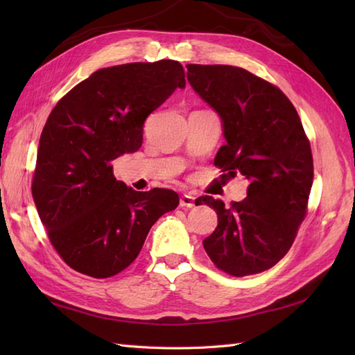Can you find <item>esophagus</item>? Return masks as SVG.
<instances>
[{
  "mask_svg": "<svg viewBox=\"0 0 355 355\" xmlns=\"http://www.w3.org/2000/svg\"><path fill=\"white\" fill-rule=\"evenodd\" d=\"M197 198L193 197V195H191V193H186V195H182V198H180V206L182 207H184V209H192V207H195V201Z\"/></svg>",
  "mask_w": 355,
  "mask_h": 355,
  "instance_id": "1",
  "label": "esophagus"
}]
</instances>
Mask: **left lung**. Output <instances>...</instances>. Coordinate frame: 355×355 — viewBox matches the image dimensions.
<instances>
[{
	"mask_svg": "<svg viewBox=\"0 0 355 355\" xmlns=\"http://www.w3.org/2000/svg\"><path fill=\"white\" fill-rule=\"evenodd\" d=\"M186 69L195 93L221 119L225 145L215 166L250 183L247 197L232 207L209 195L195 200L218 215L202 245L225 273H261L290 250L305 218L314 177L310 141L296 108L270 82L232 65Z\"/></svg>",
	"mask_w": 355,
	"mask_h": 355,
	"instance_id": "left-lung-1",
	"label": "left lung"
}]
</instances>
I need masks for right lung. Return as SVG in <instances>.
<instances>
[{
    "mask_svg": "<svg viewBox=\"0 0 355 355\" xmlns=\"http://www.w3.org/2000/svg\"><path fill=\"white\" fill-rule=\"evenodd\" d=\"M184 87L177 61L108 67L50 112L32 193L50 243L73 270L97 279L120 273L137 258L158 218L178 206L173 191L137 192L117 182L111 162L141 146L146 117Z\"/></svg>",
    "mask_w": 355,
    "mask_h": 355,
    "instance_id": "add662e5",
    "label": "right lung"
}]
</instances>
